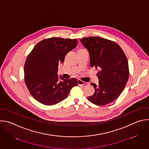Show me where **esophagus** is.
<instances>
[{
  "label": "esophagus",
  "instance_id": "obj_1",
  "mask_svg": "<svg viewBox=\"0 0 149 149\" xmlns=\"http://www.w3.org/2000/svg\"><path fill=\"white\" fill-rule=\"evenodd\" d=\"M78 84L79 85V86H82V85H87V84H88V83L86 82H84V81H81V79H78Z\"/></svg>",
  "mask_w": 149,
  "mask_h": 149
}]
</instances>
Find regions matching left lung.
Wrapping results in <instances>:
<instances>
[{
	"instance_id": "8db88e82",
	"label": "left lung",
	"mask_w": 149,
	"mask_h": 149,
	"mask_svg": "<svg viewBox=\"0 0 149 149\" xmlns=\"http://www.w3.org/2000/svg\"><path fill=\"white\" fill-rule=\"evenodd\" d=\"M89 51L90 65L99 70L98 84L91 83L94 94L88 100L97 105H104L116 100L124 90L129 77V63L121 48L115 42L91 36L80 39Z\"/></svg>"
}]
</instances>
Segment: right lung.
<instances>
[{"label": "right lung", "instance_id": "obj_1", "mask_svg": "<svg viewBox=\"0 0 149 149\" xmlns=\"http://www.w3.org/2000/svg\"><path fill=\"white\" fill-rule=\"evenodd\" d=\"M78 44L77 39L50 38L40 41L28 55L24 65V79L32 96L46 105L56 104L66 98L76 78H58V64Z\"/></svg>", "mask_w": 149, "mask_h": 149}]
</instances>
